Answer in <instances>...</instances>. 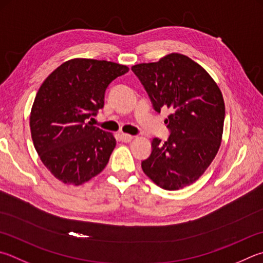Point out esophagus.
Instances as JSON below:
<instances>
[{"mask_svg": "<svg viewBox=\"0 0 263 263\" xmlns=\"http://www.w3.org/2000/svg\"><path fill=\"white\" fill-rule=\"evenodd\" d=\"M119 137H121V140L123 142H130L133 139V137L131 135H126V133H121Z\"/></svg>", "mask_w": 263, "mask_h": 263, "instance_id": "34e87169", "label": "esophagus"}]
</instances>
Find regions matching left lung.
Returning <instances> with one entry per match:
<instances>
[{
  "label": "left lung",
  "mask_w": 263,
  "mask_h": 263,
  "mask_svg": "<svg viewBox=\"0 0 263 263\" xmlns=\"http://www.w3.org/2000/svg\"><path fill=\"white\" fill-rule=\"evenodd\" d=\"M156 112L170 109L164 123L170 136L152 140L141 162L144 173L160 187L183 189L199 179L221 146L226 107L221 90L202 66L181 54L154 63L133 65Z\"/></svg>",
  "instance_id": "1"
}]
</instances>
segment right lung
<instances>
[{
	"label": "right lung",
	"instance_id": "right-lung-1",
	"mask_svg": "<svg viewBox=\"0 0 263 263\" xmlns=\"http://www.w3.org/2000/svg\"><path fill=\"white\" fill-rule=\"evenodd\" d=\"M127 71L114 62L74 59L40 86L30 117L32 140L42 163L64 184L82 185L107 165L116 139L92 121L109 84Z\"/></svg>",
	"mask_w": 263,
	"mask_h": 263
}]
</instances>
